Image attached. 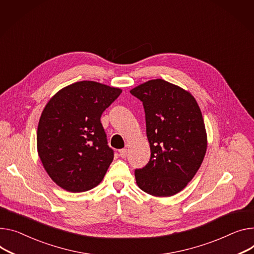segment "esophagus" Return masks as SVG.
Wrapping results in <instances>:
<instances>
[{
  "mask_svg": "<svg viewBox=\"0 0 254 254\" xmlns=\"http://www.w3.org/2000/svg\"><path fill=\"white\" fill-rule=\"evenodd\" d=\"M119 154H120V157H121L122 159L126 158V157H127V148L120 149V150H119Z\"/></svg>",
  "mask_w": 254,
  "mask_h": 254,
  "instance_id": "obj_1",
  "label": "esophagus"
}]
</instances>
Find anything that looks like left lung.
<instances>
[{
    "label": "left lung",
    "instance_id": "1",
    "mask_svg": "<svg viewBox=\"0 0 254 254\" xmlns=\"http://www.w3.org/2000/svg\"><path fill=\"white\" fill-rule=\"evenodd\" d=\"M144 107L150 160L135 170L138 187L157 197L179 193L200 168L207 136L200 108L182 87L152 79L130 90Z\"/></svg>",
    "mask_w": 254,
    "mask_h": 254
}]
</instances>
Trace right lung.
Wrapping results in <instances>:
<instances>
[{
	"label": "right lung",
	"mask_w": 254,
	"mask_h": 254,
	"mask_svg": "<svg viewBox=\"0 0 254 254\" xmlns=\"http://www.w3.org/2000/svg\"><path fill=\"white\" fill-rule=\"evenodd\" d=\"M122 89L79 81L58 91L46 105L36 134L37 153L51 179L69 192L99 185L113 162L101 123L103 112Z\"/></svg>",
	"instance_id": "right-lung-1"
}]
</instances>
